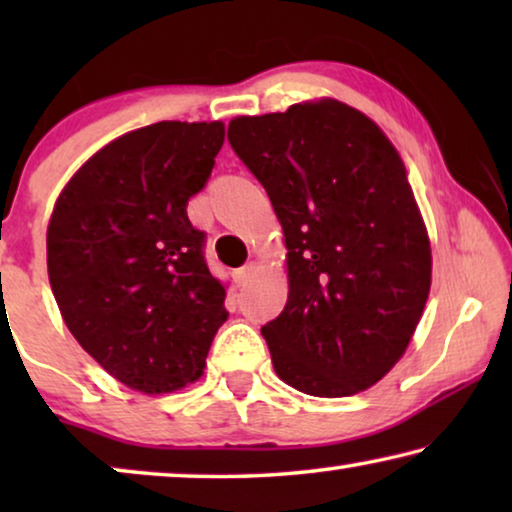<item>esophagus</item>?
Here are the masks:
<instances>
[{"instance_id": "obj_1", "label": "esophagus", "mask_w": 512, "mask_h": 512, "mask_svg": "<svg viewBox=\"0 0 512 512\" xmlns=\"http://www.w3.org/2000/svg\"><path fill=\"white\" fill-rule=\"evenodd\" d=\"M256 270H258V265H256V263H247V265H244V268L237 270V272H235V279H237V284H240V286L249 284L251 279H254Z\"/></svg>"}]
</instances>
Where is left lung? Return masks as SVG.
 <instances>
[{
    "instance_id": "obj_1",
    "label": "left lung",
    "mask_w": 512,
    "mask_h": 512,
    "mask_svg": "<svg viewBox=\"0 0 512 512\" xmlns=\"http://www.w3.org/2000/svg\"><path fill=\"white\" fill-rule=\"evenodd\" d=\"M228 142L284 233L289 300L261 328L279 380L321 398L373 387L431 291L429 233L394 144L333 97L237 116Z\"/></svg>"
}]
</instances>
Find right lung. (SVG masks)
<instances>
[{
  "label": "right lung",
  "mask_w": 512,
  "mask_h": 512,
  "mask_svg": "<svg viewBox=\"0 0 512 512\" xmlns=\"http://www.w3.org/2000/svg\"><path fill=\"white\" fill-rule=\"evenodd\" d=\"M226 125L160 121L93 153L55 200L48 279L76 342L125 387L198 382L228 319L186 205L207 184Z\"/></svg>",
  "instance_id": "add662e5"
}]
</instances>
